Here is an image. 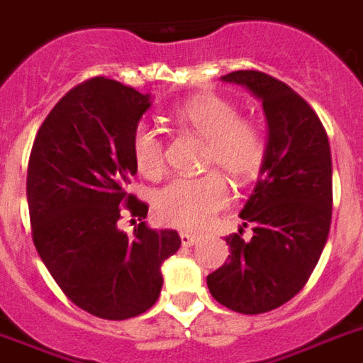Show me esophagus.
I'll return each mask as SVG.
<instances>
[{"mask_svg": "<svg viewBox=\"0 0 363 363\" xmlns=\"http://www.w3.org/2000/svg\"><path fill=\"white\" fill-rule=\"evenodd\" d=\"M179 239H182V245H184V247H191V245L197 243L199 235L197 233H191V231H182V233H179Z\"/></svg>", "mask_w": 363, "mask_h": 363, "instance_id": "esophagus-1", "label": "esophagus"}]
</instances>
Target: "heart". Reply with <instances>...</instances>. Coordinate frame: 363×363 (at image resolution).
<instances>
[{
    "label": "heart",
    "mask_w": 363,
    "mask_h": 363,
    "mask_svg": "<svg viewBox=\"0 0 363 363\" xmlns=\"http://www.w3.org/2000/svg\"><path fill=\"white\" fill-rule=\"evenodd\" d=\"M172 118L204 140L203 168H218L231 182L243 185L255 179L266 160V133L260 124L239 111L231 101L214 94L187 97L172 111ZM132 155L141 176L157 179L164 174V143L147 124H138L132 133ZM230 199L225 179L216 170L195 178H176L164 185L155 199L160 222L199 230L222 211Z\"/></svg>",
    "instance_id": "b5f03b06"
}]
</instances>
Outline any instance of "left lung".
<instances>
[{"label": "left lung", "mask_w": 363, "mask_h": 363, "mask_svg": "<svg viewBox=\"0 0 363 363\" xmlns=\"http://www.w3.org/2000/svg\"><path fill=\"white\" fill-rule=\"evenodd\" d=\"M262 99L269 140L262 178L239 216L243 230L225 237L231 255L206 277L211 295L239 314L275 310L310 279L325 247L333 211L327 132L314 108L285 82L260 70L222 76Z\"/></svg>", "instance_id": "obj_1"}]
</instances>
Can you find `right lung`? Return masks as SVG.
Segmentation results:
<instances>
[{
    "instance_id": "1",
    "label": "right lung",
    "mask_w": 363,
    "mask_h": 363,
    "mask_svg": "<svg viewBox=\"0 0 363 363\" xmlns=\"http://www.w3.org/2000/svg\"><path fill=\"white\" fill-rule=\"evenodd\" d=\"M149 107L138 89L95 76L59 99L30 151L38 255L62 293L103 320L147 312L162 289L160 266L182 245L178 231L151 230L149 204L128 191L138 172L132 133ZM124 216L140 220L132 238L118 230Z\"/></svg>"
}]
</instances>
